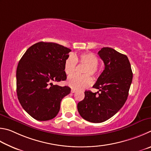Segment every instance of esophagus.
Instances as JSON below:
<instances>
[{
	"label": "esophagus",
	"mask_w": 151,
	"mask_h": 151,
	"mask_svg": "<svg viewBox=\"0 0 151 151\" xmlns=\"http://www.w3.org/2000/svg\"><path fill=\"white\" fill-rule=\"evenodd\" d=\"M71 93H75V92H76V89H71Z\"/></svg>",
	"instance_id": "1"
}]
</instances>
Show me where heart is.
I'll return each instance as SVG.
<instances>
[{
	"instance_id": "1",
	"label": "heart",
	"mask_w": 151,
	"mask_h": 151,
	"mask_svg": "<svg viewBox=\"0 0 151 151\" xmlns=\"http://www.w3.org/2000/svg\"><path fill=\"white\" fill-rule=\"evenodd\" d=\"M77 63L86 65L82 70L84 75H72L69 77L67 83L71 88L76 89H86L90 86L92 83L91 75L97 77L99 73L98 66V58L92 52H85L79 55L70 54L66 58L64 62V71L67 75L70 76L76 70Z\"/></svg>"
}]
</instances>
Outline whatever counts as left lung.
<instances>
[{"mask_svg":"<svg viewBox=\"0 0 151 151\" xmlns=\"http://www.w3.org/2000/svg\"><path fill=\"white\" fill-rule=\"evenodd\" d=\"M98 55L105 69L93 88L99 91H85L84 99L78 103L81 117L91 123H102L115 115L125 104L133 80L130 62L126 55L111 47H103Z\"/></svg>","mask_w":151,"mask_h":151,"instance_id":"8db88e82","label":"left lung"}]
</instances>
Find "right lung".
<instances>
[{"label":"right lung","mask_w":151,"mask_h":151,"mask_svg":"<svg viewBox=\"0 0 151 151\" xmlns=\"http://www.w3.org/2000/svg\"><path fill=\"white\" fill-rule=\"evenodd\" d=\"M71 50L56 43L40 42L26 50L17 70V92L23 109L38 121L54 118L68 86L54 85L65 81L64 62Z\"/></svg>","instance_id":"1"}]
</instances>
